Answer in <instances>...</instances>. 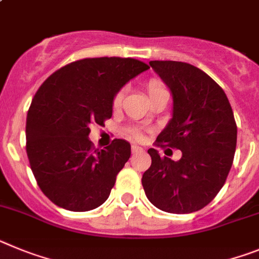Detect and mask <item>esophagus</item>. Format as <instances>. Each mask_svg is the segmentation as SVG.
I'll use <instances>...</instances> for the list:
<instances>
[{
	"label": "esophagus",
	"instance_id": "1",
	"mask_svg": "<svg viewBox=\"0 0 259 259\" xmlns=\"http://www.w3.org/2000/svg\"><path fill=\"white\" fill-rule=\"evenodd\" d=\"M139 151H142V147H139V146H137V145H133L132 146V152H133V154H137V152H139Z\"/></svg>",
	"mask_w": 259,
	"mask_h": 259
}]
</instances>
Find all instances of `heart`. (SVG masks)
I'll use <instances>...</instances> for the list:
<instances>
[{
    "instance_id": "heart-1",
    "label": "heart",
    "mask_w": 259,
    "mask_h": 259,
    "mask_svg": "<svg viewBox=\"0 0 259 259\" xmlns=\"http://www.w3.org/2000/svg\"><path fill=\"white\" fill-rule=\"evenodd\" d=\"M146 89H147V95H148V99L154 98V96L156 95H160V94H164V92H168L167 89L164 87L163 83L160 82V80L157 79H150L147 82V84H146ZM125 94H126V90L125 89H121L120 91L117 92L116 95H114L113 98V108H118L121 104H122V100L123 98H125ZM130 134H132L133 138L136 139H142V133L139 132L138 129H132L130 130Z\"/></svg>"
}]
</instances>
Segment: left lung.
Here are the masks:
<instances>
[{
	"label": "left lung",
	"instance_id": "obj_1",
	"mask_svg": "<svg viewBox=\"0 0 259 259\" xmlns=\"http://www.w3.org/2000/svg\"><path fill=\"white\" fill-rule=\"evenodd\" d=\"M169 87L172 118L157 136L159 147L181 150L177 161L150 148L151 167L142 176L148 201L170 213L207 206L232 167L237 126L226 92L201 69L186 62L150 61Z\"/></svg>",
	"mask_w": 259,
	"mask_h": 259
}]
</instances>
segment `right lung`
Segmentation results:
<instances>
[{
  "label": "right lung",
  "mask_w": 259,
  "mask_h": 259,
  "mask_svg": "<svg viewBox=\"0 0 259 259\" xmlns=\"http://www.w3.org/2000/svg\"><path fill=\"white\" fill-rule=\"evenodd\" d=\"M147 69L134 58H84L58 69L37 90L27 113V156L39 188L58 207L80 212L108 199L130 143L114 139L95 150L90 125H104L114 95Z\"/></svg>",
  "instance_id": "add662e5"
}]
</instances>
